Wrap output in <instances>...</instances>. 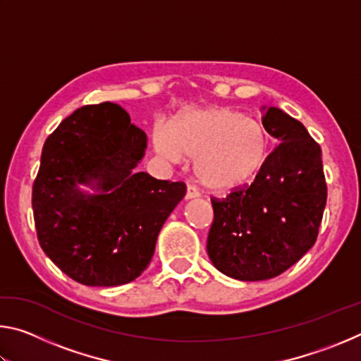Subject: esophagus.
Listing matches in <instances>:
<instances>
[{
    "instance_id": "esophagus-1",
    "label": "esophagus",
    "mask_w": 361,
    "mask_h": 361,
    "mask_svg": "<svg viewBox=\"0 0 361 361\" xmlns=\"http://www.w3.org/2000/svg\"><path fill=\"white\" fill-rule=\"evenodd\" d=\"M199 191L197 189H195L194 186H191V185H188V188H186V200H191V199H195V197H199Z\"/></svg>"
}]
</instances>
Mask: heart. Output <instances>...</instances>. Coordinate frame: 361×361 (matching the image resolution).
<instances>
[{
    "label": "heart",
    "instance_id": "1",
    "mask_svg": "<svg viewBox=\"0 0 361 361\" xmlns=\"http://www.w3.org/2000/svg\"><path fill=\"white\" fill-rule=\"evenodd\" d=\"M152 142L169 162L194 159L195 178L215 192L248 185L271 154V137L262 122L226 106L181 116L170 132L156 130Z\"/></svg>",
    "mask_w": 361,
    "mask_h": 361
}]
</instances>
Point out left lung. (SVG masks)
<instances>
[{
	"mask_svg": "<svg viewBox=\"0 0 361 361\" xmlns=\"http://www.w3.org/2000/svg\"><path fill=\"white\" fill-rule=\"evenodd\" d=\"M280 143L245 189L212 200L207 252L219 272L243 282L277 277L314 247L326 205L320 145L280 108L262 106Z\"/></svg>",
	"mask_w": 361,
	"mask_h": 361,
	"instance_id": "left-lung-1",
	"label": "left lung"
}]
</instances>
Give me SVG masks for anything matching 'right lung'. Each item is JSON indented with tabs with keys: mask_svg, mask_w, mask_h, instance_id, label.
I'll return each instance as SVG.
<instances>
[{
	"mask_svg": "<svg viewBox=\"0 0 361 361\" xmlns=\"http://www.w3.org/2000/svg\"><path fill=\"white\" fill-rule=\"evenodd\" d=\"M146 146V133L109 102L76 109L42 146L32 197L36 232L42 252L76 282L135 280L185 197V183L137 172Z\"/></svg>",
	"mask_w": 361,
	"mask_h": 361,
	"instance_id": "1",
	"label": "right lung"
}]
</instances>
